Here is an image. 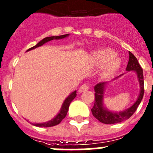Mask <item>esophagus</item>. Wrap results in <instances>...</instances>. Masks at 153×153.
<instances>
[{"instance_id":"obj_1","label":"esophagus","mask_w":153,"mask_h":153,"mask_svg":"<svg viewBox=\"0 0 153 153\" xmlns=\"http://www.w3.org/2000/svg\"><path fill=\"white\" fill-rule=\"evenodd\" d=\"M88 89H89V86H88V84H82V85L79 87L78 91H79V93H82V92L85 91H88Z\"/></svg>"}]
</instances>
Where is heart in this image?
<instances>
[{
    "mask_svg": "<svg viewBox=\"0 0 153 153\" xmlns=\"http://www.w3.org/2000/svg\"><path fill=\"white\" fill-rule=\"evenodd\" d=\"M93 62L98 66H102L101 76L104 79L112 77L120 66V59L116 56V52L110 48H102L93 52Z\"/></svg>",
    "mask_w": 153,
    "mask_h": 153,
    "instance_id": "b5f03b06",
    "label": "heart"
}]
</instances>
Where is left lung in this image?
Segmentation results:
<instances>
[{"mask_svg":"<svg viewBox=\"0 0 153 153\" xmlns=\"http://www.w3.org/2000/svg\"><path fill=\"white\" fill-rule=\"evenodd\" d=\"M127 71H135L137 76V79L139 81L140 84V93L138 95L137 101L131 105L130 108H127L123 111H121L119 113L116 112H111L108 110L106 108H105L103 105V94H104L105 87L106 85V82H101L94 86V105L93 108H91L92 114L98 120L102 122V123L105 124H113V123H117L123 122L126 120L129 119L130 117L137 110V106L139 105L142 100L144 95V78H143V71L141 67V65L137 62L136 57L129 51V61L127 63ZM122 75L117 76L114 79H117Z\"/></svg>","mask_w":153,"mask_h":153,"instance_id":"obj_1","label":"left lung"}]
</instances>
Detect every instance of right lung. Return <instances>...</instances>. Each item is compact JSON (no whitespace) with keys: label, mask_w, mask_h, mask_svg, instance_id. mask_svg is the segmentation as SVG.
Here are the masks:
<instances>
[{"label":"right lung","mask_w":153,"mask_h":153,"mask_svg":"<svg viewBox=\"0 0 153 153\" xmlns=\"http://www.w3.org/2000/svg\"><path fill=\"white\" fill-rule=\"evenodd\" d=\"M69 34H65V35H61V36H48V37H45V38L43 39L42 40H40L38 44H36L35 46L32 47V48H30V49H28L27 51H30V50H33V49L36 48H38V47L40 46H42L43 45H45V43L48 42V41H51V40H59V39H63V38H65V37H66V36H69ZM76 96V91H74V92H72L71 94H69L67 98H65L64 102H63L62 105L60 112H59V114L57 115L54 119H52L50 121H48V122H45V123H33V124L34 126H36V127H53V126H55V125H58L59 123H61V121L65 118L66 114H67L69 105H70L72 101L74 100V98H75Z\"/></svg>","instance_id":"1"}]
</instances>
